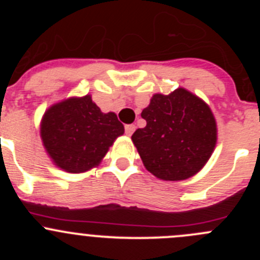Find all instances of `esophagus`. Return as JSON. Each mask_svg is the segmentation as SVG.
I'll list each match as a JSON object with an SVG mask.
<instances>
[{
  "instance_id": "34e87169",
  "label": "esophagus",
  "mask_w": 260,
  "mask_h": 260,
  "mask_svg": "<svg viewBox=\"0 0 260 260\" xmlns=\"http://www.w3.org/2000/svg\"><path fill=\"white\" fill-rule=\"evenodd\" d=\"M124 131H125V135L127 136H132L133 132L136 131V125L135 124H127L124 127Z\"/></svg>"
}]
</instances>
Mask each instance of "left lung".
<instances>
[{"label":"left lung","instance_id":"obj_1","mask_svg":"<svg viewBox=\"0 0 260 260\" xmlns=\"http://www.w3.org/2000/svg\"><path fill=\"white\" fill-rule=\"evenodd\" d=\"M145 128L132 141L151 174L180 181L198 174L214 152L216 122L208 104L183 88L169 95L154 94L141 113Z\"/></svg>","mask_w":260,"mask_h":260}]
</instances>
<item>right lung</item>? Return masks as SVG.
I'll return each mask as SVG.
<instances>
[{
	"label": "right lung",
	"mask_w": 260,
	"mask_h": 260,
	"mask_svg": "<svg viewBox=\"0 0 260 260\" xmlns=\"http://www.w3.org/2000/svg\"><path fill=\"white\" fill-rule=\"evenodd\" d=\"M41 140L50 158L70 174L98 166L124 127L113 112L103 113L90 95L51 106L41 120Z\"/></svg>",
	"instance_id": "add662e5"
}]
</instances>
